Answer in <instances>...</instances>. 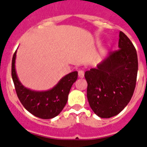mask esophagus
<instances>
[{
    "label": "esophagus",
    "mask_w": 147,
    "mask_h": 147,
    "mask_svg": "<svg viewBox=\"0 0 147 147\" xmlns=\"http://www.w3.org/2000/svg\"><path fill=\"white\" fill-rule=\"evenodd\" d=\"M78 77L81 78L84 77V72L83 70H79L78 71Z\"/></svg>",
    "instance_id": "obj_1"
}]
</instances>
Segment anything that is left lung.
<instances>
[{
	"label": "left lung",
	"instance_id": "1",
	"mask_svg": "<svg viewBox=\"0 0 147 147\" xmlns=\"http://www.w3.org/2000/svg\"><path fill=\"white\" fill-rule=\"evenodd\" d=\"M119 49L85 71L87 96L90 108L97 116L110 118L129 104L136 86L138 62L136 49L123 32H119Z\"/></svg>",
	"mask_w": 147,
	"mask_h": 147
}]
</instances>
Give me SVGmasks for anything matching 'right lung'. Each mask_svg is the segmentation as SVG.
<instances>
[{
	"mask_svg": "<svg viewBox=\"0 0 147 147\" xmlns=\"http://www.w3.org/2000/svg\"><path fill=\"white\" fill-rule=\"evenodd\" d=\"M16 51L12 60V78L18 99L26 110L41 119H51L57 116L66 105L70 89L78 78V71L62 78L56 86L47 91H34L26 88L17 76L15 62Z\"/></svg>",
	"mask_w": 147,
	"mask_h": 147,
	"instance_id": "right-lung-1",
	"label": "right lung"
}]
</instances>
